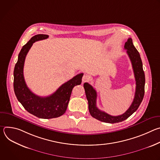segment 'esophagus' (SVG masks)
<instances>
[{"label":"esophagus","mask_w":160,"mask_h":160,"mask_svg":"<svg viewBox=\"0 0 160 160\" xmlns=\"http://www.w3.org/2000/svg\"><path fill=\"white\" fill-rule=\"evenodd\" d=\"M89 80V77L87 75H83L82 77V83H85Z\"/></svg>","instance_id":"esophagus-1"}]
</instances>
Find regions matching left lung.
<instances>
[{
  "label": "left lung",
  "instance_id": "obj_1",
  "mask_svg": "<svg viewBox=\"0 0 160 160\" xmlns=\"http://www.w3.org/2000/svg\"><path fill=\"white\" fill-rule=\"evenodd\" d=\"M124 48L127 50V54L132 62L136 82V88L133 102L129 108L123 114L118 116H111L104 111L99 109L96 106V90L88 83L83 84L87 99L88 100L90 114L93 118L102 122L115 123L127 119L138 109L144 96L145 75L142 68V62L140 54L134 47L131 38H129L125 42Z\"/></svg>",
  "mask_w": 160,
  "mask_h": 160
}]
</instances>
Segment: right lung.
<instances>
[{"label":"right lung","instance_id":"1","mask_svg":"<svg viewBox=\"0 0 160 160\" xmlns=\"http://www.w3.org/2000/svg\"><path fill=\"white\" fill-rule=\"evenodd\" d=\"M48 35L33 36L22 48L14 70V90L19 102L33 115L43 119L59 117L66 112L73 87L80 85L83 73H80L60 86L52 94L40 97L33 94L27 87L23 75L26 56L34 42L46 39Z\"/></svg>","mask_w":160,"mask_h":160}]
</instances>
